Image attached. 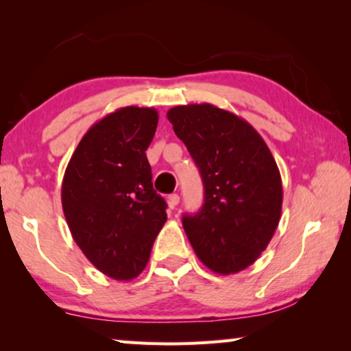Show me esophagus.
<instances>
[{
  "instance_id": "obj_1",
  "label": "esophagus",
  "mask_w": 351,
  "mask_h": 351,
  "mask_svg": "<svg viewBox=\"0 0 351 351\" xmlns=\"http://www.w3.org/2000/svg\"><path fill=\"white\" fill-rule=\"evenodd\" d=\"M178 204H180V195L178 193H171L169 197V206L173 209V207H176Z\"/></svg>"
}]
</instances>
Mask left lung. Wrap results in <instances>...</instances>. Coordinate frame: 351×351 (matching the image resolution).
<instances>
[{
  "mask_svg": "<svg viewBox=\"0 0 351 351\" xmlns=\"http://www.w3.org/2000/svg\"><path fill=\"white\" fill-rule=\"evenodd\" d=\"M167 119L204 184L201 210L182 217L190 245L210 271L237 274L260 257L280 221L276 159L251 123L218 106H173Z\"/></svg>",
  "mask_w": 351,
  "mask_h": 351,
  "instance_id": "left-lung-1",
  "label": "left lung"
}]
</instances>
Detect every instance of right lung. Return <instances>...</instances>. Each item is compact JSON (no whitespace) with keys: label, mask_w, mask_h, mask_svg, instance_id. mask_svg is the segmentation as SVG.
<instances>
[{"label":"right lung","mask_w":351,"mask_h":351,"mask_svg":"<svg viewBox=\"0 0 351 351\" xmlns=\"http://www.w3.org/2000/svg\"><path fill=\"white\" fill-rule=\"evenodd\" d=\"M158 119L156 110L139 106L110 112L85 133L64 170L62 206L71 235L114 280L144 271L167 219L145 154Z\"/></svg>","instance_id":"1"}]
</instances>
